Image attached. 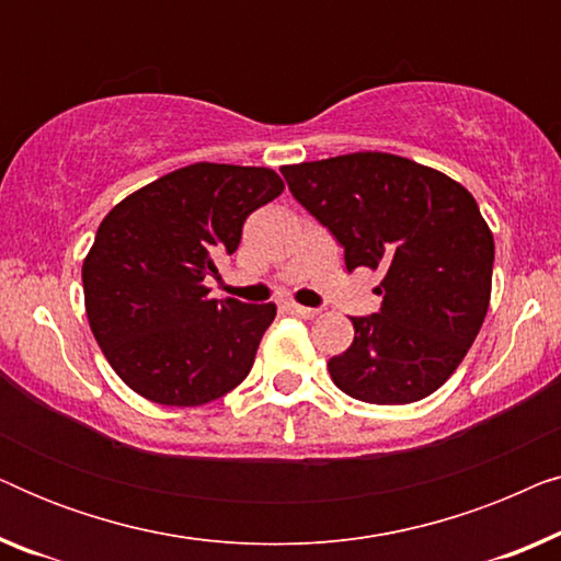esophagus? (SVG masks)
I'll return each instance as SVG.
<instances>
[{
	"instance_id": "1",
	"label": "esophagus",
	"mask_w": 561,
	"mask_h": 561,
	"mask_svg": "<svg viewBox=\"0 0 561 561\" xmlns=\"http://www.w3.org/2000/svg\"><path fill=\"white\" fill-rule=\"evenodd\" d=\"M286 311L294 313V317H301V319H313L317 317V309H309V306H298V304H286Z\"/></svg>"
}]
</instances>
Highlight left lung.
Instances as JSON below:
<instances>
[{"label": "left lung", "instance_id": "1", "mask_svg": "<svg viewBox=\"0 0 561 561\" xmlns=\"http://www.w3.org/2000/svg\"><path fill=\"white\" fill-rule=\"evenodd\" d=\"M290 194L344 248V265L382 271L380 311L352 317L355 340L329 359L334 386L401 405L442 388L490 304L495 242L470 191L390 152L283 165Z\"/></svg>", "mask_w": 561, "mask_h": 561}]
</instances>
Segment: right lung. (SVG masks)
I'll return each mask as SVG.
<instances>
[{
	"label": "right lung",
	"mask_w": 561,
	"mask_h": 561,
	"mask_svg": "<svg viewBox=\"0 0 561 561\" xmlns=\"http://www.w3.org/2000/svg\"><path fill=\"white\" fill-rule=\"evenodd\" d=\"M280 194L271 168L194 163L106 214L83 260V298L99 347L135 393L202 405L248 378L275 304L217 301L204 278Z\"/></svg>",
	"instance_id": "obj_1"
}]
</instances>
